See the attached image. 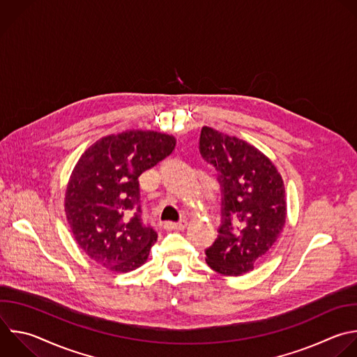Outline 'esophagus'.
<instances>
[{"label": "esophagus", "instance_id": "obj_1", "mask_svg": "<svg viewBox=\"0 0 357 357\" xmlns=\"http://www.w3.org/2000/svg\"><path fill=\"white\" fill-rule=\"evenodd\" d=\"M164 227L168 228V229H183V228L186 227V220H181V221H178V222H175V221H167V222L164 224Z\"/></svg>", "mask_w": 357, "mask_h": 357}]
</instances>
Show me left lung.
<instances>
[{"mask_svg": "<svg viewBox=\"0 0 357 357\" xmlns=\"http://www.w3.org/2000/svg\"><path fill=\"white\" fill-rule=\"evenodd\" d=\"M200 155L217 171L221 189L218 235L206 254L207 265L238 276L276 243L286 222V195L272 161L244 140L202 128Z\"/></svg>", "mask_w": 357, "mask_h": 357, "instance_id": "1", "label": "left lung"}]
</instances>
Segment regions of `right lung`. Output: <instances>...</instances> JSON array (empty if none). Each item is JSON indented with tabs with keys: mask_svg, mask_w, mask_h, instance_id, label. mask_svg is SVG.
<instances>
[{
	"mask_svg": "<svg viewBox=\"0 0 357 357\" xmlns=\"http://www.w3.org/2000/svg\"><path fill=\"white\" fill-rule=\"evenodd\" d=\"M175 139L129 130L92 144L78 160L66 190V215L79 248L113 272L142 266L157 241L143 221L139 176L168 157Z\"/></svg>",
	"mask_w": 357,
	"mask_h": 357,
	"instance_id": "add662e5",
	"label": "right lung"
}]
</instances>
